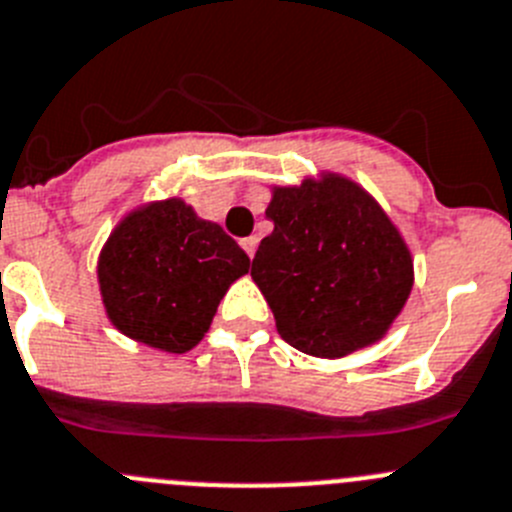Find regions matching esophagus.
<instances>
[{"instance_id": "1", "label": "esophagus", "mask_w": 512, "mask_h": 512, "mask_svg": "<svg viewBox=\"0 0 512 512\" xmlns=\"http://www.w3.org/2000/svg\"><path fill=\"white\" fill-rule=\"evenodd\" d=\"M239 245H242V250H245L247 255L255 257V250H257V237H245V239H242V242H239Z\"/></svg>"}]
</instances>
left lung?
<instances>
[{"label": "left lung", "instance_id": "obj_1", "mask_svg": "<svg viewBox=\"0 0 512 512\" xmlns=\"http://www.w3.org/2000/svg\"><path fill=\"white\" fill-rule=\"evenodd\" d=\"M265 216L273 232L250 275L285 342L339 359L385 339L416 273L411 247L375 196L321 170L298 186H270Z\"/></svg>", "mask_w": 512, "mask_h": 512}]
</instances>
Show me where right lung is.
I'll return each mask as SVG.
<instances>
[{"instance_id":"right-lung-1","label":"right lung","mask_w":512,"mask_h":512,"mask_svg":"<svg viewBox=\"0 0 512 512\" xmlns=\"http://www.w3.org/2000/svg\"><path fill=\"white\" fill-rule=\"evenodd\" d=\"M250 257L219 224L173 196L122 216L96 262L107 319L145 347L183 354L204 339Z\"/></svg>"}]
</instances>
